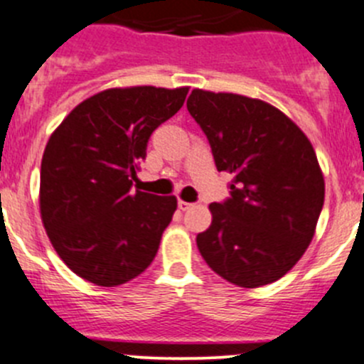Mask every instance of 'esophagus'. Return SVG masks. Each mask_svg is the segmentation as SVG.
Listing matches in <instances>:
<instances>
[{
  "mask_svg": "<svg viewBox=\"0 0 364 364\" xmlns=\"http://www.w3.org/2000/svg\"><path fill=\"white\" fill-rule=\"evenodd\" d=\"M192 203H186V201H181V199H179V201H178V208L179 210H181V212H186V210H188V208H192Z\"/></svg>",
  "mask_w": 364,
  "mask_h": 364,
  "instance_id": "esophagus-1",
  "label": "esophagus"
}]
</instances>
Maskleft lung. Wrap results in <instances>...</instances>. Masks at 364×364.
Masks as SVG:
<instances>
[{
	"label": "left lung",
	"mask_w": 364,
	"mask_h": 364,
	"mask_svg": "<svg viewBox=\"0 0 364 364\" xmlns=\"http://www.w3.org/2000/svg\"><path fill=\"white\" fill-rule=\"evenodd\" d=\"M208 138L230 198L212 203L198 235L203 259L224 280L260 287L305 253L323 208L325 183L307 136L273 105L233 93L193 90L186 100Z\"/></svg>",
	"instance_id": "1"
}]
</instances>
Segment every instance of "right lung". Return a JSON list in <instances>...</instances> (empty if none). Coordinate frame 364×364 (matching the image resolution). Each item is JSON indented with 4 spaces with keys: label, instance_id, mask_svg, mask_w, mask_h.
Returning <instances> with one entry per match:
<instances>
[{
    "label": "right lung",
    "instance_id": "add662e5",
    "mask_svg": "<svg viewBox=\"0 0 364 364\" xmlns=\"http://www.w3.org/2000/svg\"><path fill=\"white\" fill-rule=\"evenodd\" d=\"M188 87L107 90L79 104L50 136L41 163V217L63 262L114 287L158 253L176 198L132 190L152 132L185 104Z\"/></svg>",
    "mask_w": 364,
    "mask_h": 364
}]
</instances>
